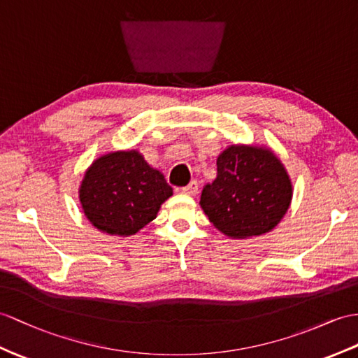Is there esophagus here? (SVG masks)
Here are the masks:
<instances>
[{
	"instance_id": "1",
	"label": "esophagus",
	"mask_w": 358,
	"mask_h": 358,
	"mask_svg": "<svg viewBox=\"0 0 358 358\" xmlns=\"http://www.w3.org/2000/svg\"><path fill=\"white\" fill-rule=\"evenodd\" d=\"M182 193L187 194V196H196L199 193V184L196 180L189 182V184L187 187L182 188Z\"/></svg>"
}]
</instances>
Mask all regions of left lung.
Here are the masks:
<instances>
[{
	"label": "left lung",
	"mask_w": 358,
	"mask_h": 358,
	"mask_svg": "<svg viewBox=\"0 0 358 358\" xmlns=\"http://www.w3.org/2000/svg\"><path fill=\"white\" fill-rule=\"evenodd\" d=\"M293 197V184L272 149L232 144L217 158V178L205 185L200 206L229 238H250L272 231Z\"/></svg>",
	"instance_id": "1"
}]
</instances>
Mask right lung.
I'll return each instance as SVG.
<instances>
[{"label": "right lung", "mask_w": 358, "mask_h": 358, "mask_svg": "<svg viewBox=\"0 0 358 358\" xmlns=\"http://www.w3.org/2000/svg\"><path fill=\"white\" fill-rule=\"evenodd\" d=\"M173 196L164 174L147 164L138 150L99 156L78 187L85 217L100 232L129 237L156 219L161 205Z\"/></svg>", "instance_id": "add662e5"}]
</instances>
